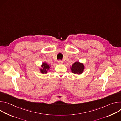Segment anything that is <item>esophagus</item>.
Returning <instances> with one entry per match:
<instances>
[{"label": "esophagus", "mask_w": 121, "mask_h": 121, "mask_svg": "<svg viewBox=\"0 0 121 121\" xmlns=\"http://www.w3.org/2000/svg\"><path fill=\"white\" fill-rule=\"evenodd\" d=\"M57 62H58V64H63V61L62 60H58V61H57Z\"/></svg>", "instance_id": "esophagus-1"}]
</instances>
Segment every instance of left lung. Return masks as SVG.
I'll use <instances>...</instances> for the list:
<instances>
[{"label": "left lung", "mask_w": 121, "mask_h": 121, "mask_svg": "<svg viewBox=\"0 0 121 121\" xmlns=\"http://www.w3.org/2000/svg\"><path fill=\"white\" fill-rule=\"evenodd\" d=\"M84 69V65L83 64L79 62H76L71 67V72L75 74L80 75L82 74Z\"/></svg>", "instance_id": "1"}]
</instances>
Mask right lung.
<instances>
[{
  "mask_svg": "<svg viewBox=\"0 0 121 121\" xmlns=\"http://www.w3.org/2000/svg\"><path fill=\"white\" fill-rule=\"evenodd\" d=\"M42 68H40V72L42 74H46L49 70L50 66L49 65L46 63H43L41 65Z\"/></svg>",
  "mask_w": 121,
  "mask_h": 121,
  "instance_id": "1",
  "label": "right lung"
}]
</instances>
